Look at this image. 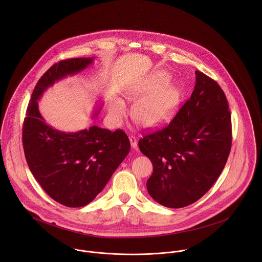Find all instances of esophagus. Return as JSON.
Listing matches in <instances>:
<instances>
[{
    "label": "esophagus",
    "instance_id": "esophagus-1",
    "mask_svg": "<svg viewBox=\"0 0 262 262\" xmlns=\"http://www.w3.org/2000/svg\"><path fill=\"white\" fill-rule=\"evenodd\" d=\"M129 140H130V143H131L132 148L136 149V148H137V139H136V137L131 135V136H129Z\"/></svg>",
    "mask_w": 262,
    "mask_h": 262
}]
</instances>
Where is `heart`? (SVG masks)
Listing matches in <instances>:
<instances>
[{"label":"heart","instance_id":"heart-1","mask_svg":"<svg viewBox=\"0 0 262 262\" xmlns=\"http://www.w3.org/2000/svg\"><path fill=\"white\" fill-rule=\"evenodd\" d=\"M169 82V75L158 74L128 89L127 99L137 104L133 118L140 126L158 128L172 119L180 104L181 92L177 85ZM110 112L116 118L123 117L126 113L125 104L121 100H116L111 105Z\"/></svg>","mask_w":262,"mask_h":262}]
</instances>
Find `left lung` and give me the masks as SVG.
<instances>
[{
	"label": "left lung",
	"mask_w": 262,
	"mask_h": 262,
	"mask_svg": "<svg viewBox=\"0 0 262 262\" xmlns=\"http://www.w3.org/2000/svg\"><path fill=\"white\" fill-rule=\"evenodd\" d=\"M232 144L231 114L221 86L195 71L190 98L171 122L138 142L153 165L146 187L167 208L201 199L220 177Z\"/></svg>",
	"instance_id": "1"
}]
</instances>
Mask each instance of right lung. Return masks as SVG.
<instances>
[{"label":"right lung","instance_id":"add662e5","mask_svg":"<svg viewBox=\"0 0 262 262\" xmlns=\"http://www.w3.org/2000/svg\"><path fill=\"white\" fill-rule=\"evenodd\" d=\"M93 61L94 57H80L53 64L38 80L23 124L24 153L33 177L51 199L71 208L91 203L130 151L121 129L112 132L92 126L67 133L47 125L39 113L38 100L49 86Z\"/></svg>","mask_w":262,"mask_h":262}]
</instances>
